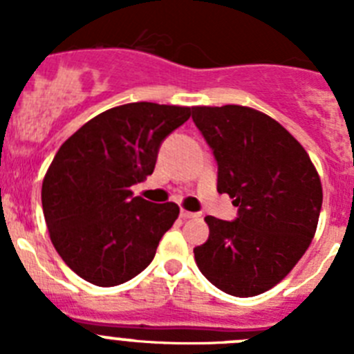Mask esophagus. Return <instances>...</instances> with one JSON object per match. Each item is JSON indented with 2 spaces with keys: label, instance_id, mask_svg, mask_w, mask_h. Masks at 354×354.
Masks as SVG:
<instances>
[{
  "label": "esophagus",
  "instance_id": "1",
  "mask_svg": "<svg viewBox=\"0 0 354 354\" xmlns=\"http://www.w3.org/2000/svg\"><path fill=\"white\" fill-rule=\"evenodd\" d=\"M180 218H183V220H192V218H200V214L198 212H189L180 209Z\"/></svg>",
  "mask_w": 354,
  "mask_h": 354
}]
</instances>
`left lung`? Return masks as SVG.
<instances>
[{
  "instance_id": "left-lung-1",
  "label": "left lung",
  "mask_w": 354,
  "mask_h": 354,
  "mask_svg": "<svg viewBox=\"0 0 354 354\" xmlns=\"http://www.w3.org/2000/svg\"><path fill=\"white\" fill-rule=\"evenodd\" d=\"M193 122L218 162V192L234 221L207 216L209 239L193 250L212 286L250 298L282 282L310 246L323 186L301 143L270 115L237 104L195 106Z\"/></svg>"
}]
</instances>
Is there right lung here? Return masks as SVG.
Wrapping results in <instances>:
<instances>
[{
  "mask_svg": "<svg viewBox=\"0 0 354 354\" xmlns=\"http://www.w3.org/2000/svg\"><path fill=\"white\" fill-rule=\"evenodd\" d=\"M192 115L187 106L131 102L106 109L60 147L42 183L53 246L77 277L113 287L142 273L179 218L131 186L152 175L161 142Z\"/></svg>",
  "mask_w": 354,
  "mask_h": 354,
  "instance_id": "obj_1",
  "label": "right lung"
}]
</instances>
